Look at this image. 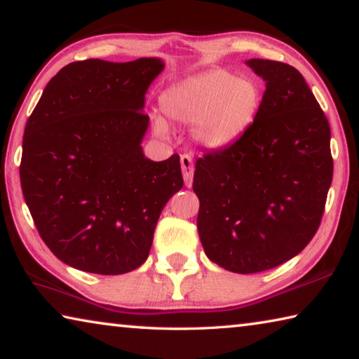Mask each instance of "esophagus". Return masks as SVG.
Wrapping results in <instances>:
<instances>
[{
    "label": "esophagus",
    "instance_id": "34e87169",
    "mask_svg": "<svg viewBox=\"0 0 359 359\" xmlns=\"http://www.w3.org/2000/svg\"><path fill=\"white\" fill-rule=\"evenodd\" d=\"M180 165H182V174H184L185 187L190 188L193 185V172H194L193 158L188 154H184L180 156Z\"/></svg>",
    "mask_w": 359,
    "mask_h": 359
}]
</instances>
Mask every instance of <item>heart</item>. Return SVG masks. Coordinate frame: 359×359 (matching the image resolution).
<instances>
[{
    "instance_id": "heart-1",
    "label": "heart",
    "mask_w": 359,
    "mask_h": 359,
    "mask_svg": "<svg viewBox=\"0 0 359 359\" xmlns=\"http://www.w3.org/2000/svg\"><path fill=\"white\" fill-rule=\"evenodd\" d=\"M263 104L261 85L248 76L210 69L168 88L161 107L172 121L193 125V137L208 149L233 144L253 125ZM155 131L165 135V120L155 118Z\"/></svg>"
}]
</instances>
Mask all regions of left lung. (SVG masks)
Segmentation results:
<instances>
[{
	"label": "left lung",
	"mask_w": 359,
	"mask_h": 359,
	"mask_svg": "<svg viewBox=\"0 0 359 359\" xmlns=\"http://www.w3.org/2000/svg\"><path fill=\"white\" fill-rule=\"evenodd\" d=\"M266 81L253 125L198 158V233L210 261L238 274L272 269L317 233L332 180L331 130L293 66L252 58Z\"/></svg>",
	"instance_id": "left-lung-1"
}]
</instances>
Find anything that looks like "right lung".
<instances>
[{
	"mask_svg": "<svg viewBox=\"0 0 359 359\" xmlns=\"http://www.w3.org/2000/svg\"><path fill=\"white\" fill-rule=\"evenodd\" d=\"M163 68L160 58L69 63L29 115L23 198L42 241L65 264L118 276L147 259L161 210L184 187L177 154L151 161L141 147L145 92Z\"/></svg>",
	"mask_w": 359,
	"mask_h": 359,
	"instance_id": "add662e5",
	"label": "right lung"
}]
</instances>
